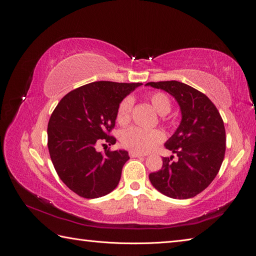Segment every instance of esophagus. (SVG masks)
<instances>
[{
    "label": "esophagus",
    "mask_w": 256,
    "mask_h": 256,
    "mask_svg": "<svg viewBox=\"0 0 256 256\" xmlns=\"http://www.w3.org/2000/svg\"><path fill=\"white\" fill-rule=\"evenodd\" d=\"M129 156L131 158H143L145 157L144 154H140V152H129Z\"/></svg>",
    "instance_id": "34e87169"
}]
</instances>
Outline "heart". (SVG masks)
<instances>
[{
	"mask_svg": "<svg viewBox=\"0 0 256 256\" xmlns=\"http://www.w3.org/2000/svg\"><path fill=\"white\" fill-rule=\"evenodd\" d=\"M150 102L154 109L160 115H166L171 110V100L162 92H154L148 95ZM134 100L131 97L124 98L118 104L116 112V120L120 125H125L130 120ZM164 140V136L158 129L146 130L138 127H130L122 131L120 142L126 148L136 152H147L154 150L158 144Z\"/></svg>",
	"mask_w": 256,
	"mask_h": 256,
	"instance_id": "obj_1",
	"label": "heart"
}]
</instances>
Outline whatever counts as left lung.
Listing matches in <instances>:
<instances>
[{
	"mask_svg": "<svg viewBox=\"0 0 256 256\" xmlns=\"http://www.w3.org/2000/svg\"><path fill=\"white\" fill-rule=\"evenodd\" d=\"M164 90L180 106L182 122L166 142L177 156L164 157L162 168L150 174L152 184L168 198L196 196L214 180L226 154V128L219 111L203 92L178 81L148 82Z\"/></svg>",
	"mask_w": 256,
	"mask_h": 256,
	"instance_id": "8db88e82",
	"label": "left lung"
}]
</instances>
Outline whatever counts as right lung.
<instances>
[{
  "instance_id": "right-lung-1",
  "label": "right lung",
  "mask_w": 256,
  "mask_h": 256,
  "mask_svg": "<svg viewBox=\"0 0 256 256\" xmlns=\"http://www.w3.org/2000/svg\"><path fill=\"white\" fill-rule=\"evenodd\" d=\"M140 85L110 81L83 85L62 98L51 114L48 148L52 164L62 182L78 196L96 198L118 187L128 152L102 154L96 146L115 144L110 131L118 104Z\"/></svg>"
}]
</instances>
